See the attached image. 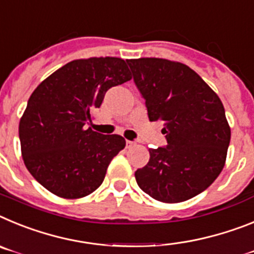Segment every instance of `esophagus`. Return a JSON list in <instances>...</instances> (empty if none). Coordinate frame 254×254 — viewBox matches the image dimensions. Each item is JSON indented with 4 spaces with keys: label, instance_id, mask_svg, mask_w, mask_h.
Instances as JSON below:
<instances>
[{
    "label": "esophagus",
    "instance_id": "34e87169",
    "mask_svg": "<svg viewBox=\"0 0 254 254\" xmlns=\"http://www.w3.org/2000/svg\"><path fill=\"white\" fill-rule=\"evenodd\" d=\"M136 143L135 142H131V140H127V148H131V147H134Z\"/></svg>",
    "mask_w": 254,
    "mask_h": 254
}]
</instances>
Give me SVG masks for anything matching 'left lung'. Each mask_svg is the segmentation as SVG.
<instances>
[{
    "mask_svg": "<svg viewBox=\"0 0 254 254\" xmlns=\"http://www.w3.org/2000/svg\"><path fill=\"white\" fill-rule=\"evenodd\" d=\"M145 100L149 121H164L167 145L149 149L135 171L139 188L154 199L178 203L195 197L225 166L230 127L219 96L189 66L166 59L127 60Z\"/></svg>",
    "mask_w": 254,
    "mask_h": 254,
    "instance_id": "1",
    "label": "left lung"
}]
</instances>
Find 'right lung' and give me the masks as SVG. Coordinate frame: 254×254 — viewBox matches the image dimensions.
<instances>
[{"label":"right lung","instance_id":"right-lung-1","mask_svg":"<svg viewBox=\"0 0 254 254\" xmlns=\"http://www.w3.org/2000/svg\"><path fill=\"white\" fill-rule=\"evenodd\" d=\"M119 57H90L66 64L30 96L19 124L21 154L29 173L66 199L93 193L112 158L125 147L118 134L85 127L111 87L130 80Z\"/></svg>","mask_w":254,"mask_h":254}]
</instances>
